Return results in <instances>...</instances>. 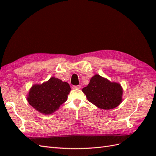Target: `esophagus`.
Listing matches in <instances>:
<instances>
[{
  "label": "esophagus",
  "mask_w": 156,
  "mask_h": 156,
  "mask_svg": "<svg viewBox=\"0 0 156 156\" xmlns=\"http://www.w3.org/2000/svg\"><path fill=\"white\" fill-rule=\"evenodd\" d=\"M81 85H77V86H73L72 87V88L73 89H80V88H81Z\"/></svg>",
  "instance_id": "1"
}]
</instances>
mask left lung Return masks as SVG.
I'll use <instances>...</instances> for the list:
<instances>
[{
    "mask_svg": "<svg viewBox=\"0 0 156 156\" xmlns=\"http://www.w3.org/2000/svg\"><path fill=\"white\" fill-rule=\"evenodd\" d=\"M82 90L90 102L101 109L114 108L122 100L123 91L120 84L111 83L99 75L92 77L87 87Z\"/></svg>",
    "mask_w": 156,
    "mask_h": 156,
    "instance_id": "obj_1",
    "label": "left lung"
}]
</instances>
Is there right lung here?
<instances>
[{
	"label": "right lung",
	"mask_w": 156,
	"mask_h": 156,
	"mask_svg": "<svg viewBox=\"0 0 156 156\" xmlns=\"http://www.w3.org/2000/svg\"><path fill=\"white\" fill-rule=\"evenodd\" d=\"M70 90L68 83L51 77L48 82L32 86L27 100L37 111L49 115L57 110L67 100Z\"/></svg>",
	"instance_id": "right-lung-1"
}]
</instances>
